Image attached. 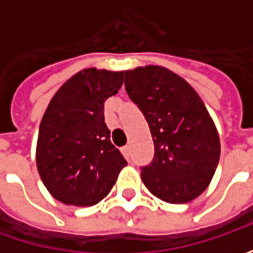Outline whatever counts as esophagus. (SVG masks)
I'll use <instances>...</instances> for the list:
<instances>
[{"label":"esophagus","mask_w":253,"mask_h":253,"mask_svg":"<svg viewBox=\"0 0 253 253\" xmlns=\"http://www.w3.org/2000/svg\"><path fill=\"white\" fill-rule=\"evenodd\" d=\"M121 152H122V155H124V156H125L126 159H129V146H128V145L122 146Z\"/></svg>","instance_id":"34e87169"}]
</instances>
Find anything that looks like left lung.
Masks as SVG:
<instances>
[{"label":"left lung","mask_w":253,"mask_h":253,"mask_svg":"<svg viewBox=\"0 0 253 253\" xmlns=\"http://www.w3.org/2000/svg\"><path fill=\"white\" fill-rule=\"evenodd\" d=\"M125 90L149 125L155 155L142 166L145 186L171 204L207 189L219 161L215 125L187 82L161 66L125 72Z\"/></svg>","instance_id":"obj_1"}]
</instances>
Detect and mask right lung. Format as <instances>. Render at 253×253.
<instances>
[{
	"instance_id": "right-lung-1",
	"label": "right lung",
	"mask_w": 253,
	"mask_h": 253,
	"mask_svg": "<svg viewBox=\"0 0 253 253\" xmlns=\"http://www.w3.org/2000/svg\"><path fill=\"white\" fill-rule=\"evenodd\" d=\"M122 83L124 72L85 69L57 90L44 111L36 165L46 189L63 204L100 203L126 166L104 121V102Z\"/></svg>"
}]
</instances>
